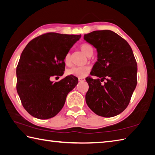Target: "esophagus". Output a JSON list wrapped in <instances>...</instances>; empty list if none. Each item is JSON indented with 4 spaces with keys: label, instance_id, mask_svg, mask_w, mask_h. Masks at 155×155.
<instances>
[{
    "label": "esophagus",
    "instance_id": "34e87169",
    "mask_svg": "<svg viewBox=\"0 0 155 155\" xmlns=\"http://www.w3.org/2000/svg\"><path fill=\"white\" fill-rule=\"evenodd\" d=\"M84 81L83 78H78V81Z\"/></svg>",
    "mask_w": 155,
    "mask_h": 155
}]
</instances>
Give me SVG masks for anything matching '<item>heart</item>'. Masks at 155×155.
<instances>
[{
    "label": "heart",
    "instance_id": "obj_1",
    "mask_svg": "<svg viewBox=\"0 0 155 155\" xmlns=\"http://www.w3.org/2000/svg\"><path fill=\"white\" fill-rule=\"evenodd\" d=\"M80 48L82 52L87 57H91L93 54L94 49L93 47L90 44L87 43H83L80 46ZM64 61L66 65H70L71 63V57H70V53H67L66 55L65 56ZM90 70V68L85 65V66H77L73 67L71 69L68 70V74L74 76L78 78H83L89 73Z\"/></svg>",
    "mask_w": 155,
    "mask_h": 155
}]
</instances>
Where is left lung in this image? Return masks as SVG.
<instances>
[{
  "label": "left lung",
  "instance_id": "obj_1",
  "mask_svg": "<svg viewBox=\"0 0 155 155\" xmlns=\"http://www.w3.org/2000/svg\"><path fill=\"white\" fill-rule=\"evenodd\" d=\"M84 40L96 48L98 58L90 72L98 78H85L86 103L100 116H115L127 108L137 85V65L132 49L109 30L94 31L84 35Z\"/></svg>",
  "mask_w": 155,
  "mask_h": 155
}]
</instances>
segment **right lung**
I'll return each mask as SVG.
<instances>
[{"instance_id": "obj_1", "label": "right lung", "mask_w": 155, "mask_h": 155, "mask_svg": "<svg viewBox=\"0 0 155 155\" xmlns=\"http://www.w3.org/2000/svg\"><path fill=\"white\" fill-rule=\"evenodd\" d=\"M81 37L48 33L33 39L23 50L16 68V89L23 107L32 116L41 120L55 116L78 84L74 76L54 83L51 78L64 74L65 56Z\"/></svg>"}]
</instances>
